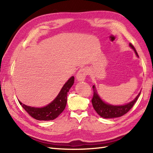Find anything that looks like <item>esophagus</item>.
Returning <instances> with one entry per match:
<instances>
[{"mask_svg": "<svg viewBox=\"0 0 153 153\" xmlns=\"http://www.w3.org/2000/svg\"><path fill=\"white\" fill-rule=\"evenodd\" d=\"M87 74H88V71H87L86 68H82L77 73L76 78L78 81H84L85 79Z\"/></svg>", "mask_w": 153, "mask_h": 153, "instance_id": "34e87169", "label": "esophagus"}]
</instances>
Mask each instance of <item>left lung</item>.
<instances>
[{"label": "left lung", "mask_w": 153, "mask_h": 153, "mask_svg": "<svg viewBox=\"0 0 153 153\" xmlns=\"http://www.w3.org/2000/svg\"><path fill=\"white\" fill-rule=\"evenodd\" d=\"M129 46L134 50L136 55L139 56L135 47H134V45L131 43H129ZM93 96L91 99L93 106L94 109L95 110V111L97 112V114L104 118H118V117H120L124 115L125 114L129 112V110L134 105V104L137 101V99L139 98V97L141 94V93H139V95L135 97V99L134 100H132L131 102L127 104L126 105L112 106L108 105V104H106L105 102H103L102 100L100 99V98L98 95V94L97 93L95 85L93 86Z\"/></svg>", "instance_id": "1"}]
</instances>
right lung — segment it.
<instances>
[{"label":"right lung","instance_id":"obj_1","mask_svg":"<svg viewBox=\"0 0 153 153\" xmlns=\"http://www.w3.org/2000/svg\"><path fill=\"white\" fill-rule=\"evenodd\" d=\"M74 83V77L72 76L64 84L60 92L53 102L43 108H34L27 106L19 101V104L27 112V114L33 118L37 120L48 121L53 120L64 111L67 103V95L71 87Z\"/></svg>","mask_w":153,"mask_h":153}]
</instances>
